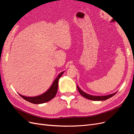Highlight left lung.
<instances>
[{"mask_svg": "<svg viewBox=\"0 0 134 134\" xmlns=\"http://www.w3.org/2000/svg\"><path fill=\"white\" fill-rule=\"evenodd\" d=\"M77 88H78V90L79 92L80 93V94L83 96L84 98H86L87 99H89L90 100H106L109 98H111L112 96H114L116 93H113V94H111L110 95H108V96H91L90 94H88L87 93L85 92H83L77 86Z\"/></svg>", "mask_w": 134, "mask_h": 134, "instance_id": "8db88e82", "label": "left lung"}]
</instances>
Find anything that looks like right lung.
<instances>
[{"label": "right lung", "mask_w": 134, "mask_h": 134, "mask_svg": "<svg viewBox=\"0 0 134 134\" xmlns=\"http://www.w3.org/2000/svg\"><path fill=\"white\" fill-rule=\"evenodd\" d=\"M63 73L64 71L61 72L57 78L55 79L54 83H52V86L49 88V90L41 95L34 97H27L22 96L19 94L21 97H22L24 99H25L26 100L28 101V102H30L34 104H41L47 102L48 101H50L51 99L54 98L56 94V93H57L58 89L59 79L63 74Z\"/></svg>", "instance_id": "1"}]
</instances>
